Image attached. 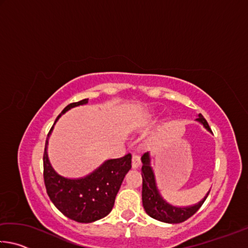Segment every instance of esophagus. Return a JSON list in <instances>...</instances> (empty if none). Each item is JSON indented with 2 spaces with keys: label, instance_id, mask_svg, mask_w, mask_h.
Masks as SVG:
<instances>
[{
  "label": "esophagus",
  "instance_id": "1",
  "mask_svg": "<svg viewBox=\"0 0 248 248\" xmlns=\"http://www.w3.org/2000/svg\"><path fill=\"white\" fill-rule=\"evenodd\" d=\"M141 166V157L139 156V155L134 154L132 156V169H139V167Z\"/></svg>",
  "mask_w": 248,
  "mask_h": 248
}]
</instances>
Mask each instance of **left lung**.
<instances>
[{"label": "left lung", "instance_id": "1", "mask_svg": "<svg viewBox=\"0 0 248 248\" xmlns=\"http://www.w3.org/2000/svg\"><path fill=\"white\" fill-rule=\"evenodd\" d=\"M199 121L208 131L212 132L210 129L207 120L203 118V116L199 114V118L196 119ZM142 161V203L143 208L148 215L153 219L165 222V223H180V222L186 221L191 216L198 211L199 208L202 205L204 200L207 199L209 192L205 195L204 198L194 205L189 207H175L163 199V197L159 194L157 189L156 183H155V176L153 173L152 167H151V158L149 152L143 154L141 157Z\"/></svg>", "mask_w": 248, "mask_h": 248}]
</instances>
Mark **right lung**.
Listing matches in <instances>:
<instances>
[{"label":"right lung","instance_id":"obj_1","mask_svg":"<svg viewBox=\"0 0 248 248\" xmlns=\"http://www.w3.org/2000/svg\"><path fill=\"white\" fill-rule=\"evenodd\" d=\"M87 103L89 99L86 98L68 105L54 124L69 109ZM52 129L53 125L48 133L44 152V180L50 200L66 217L79 223L103 219L112 210L121 183L131 169V154L108 159L85 177L65 178L52 169L48 158V139Z\"/></svg>","mask_w":248,"mask_h":248}]
</instances>
